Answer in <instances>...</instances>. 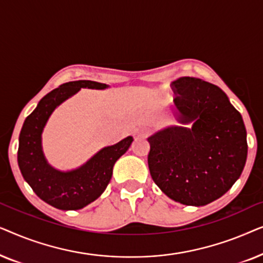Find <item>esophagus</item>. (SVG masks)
Here are the masks:
<instances>
[{
    "instance_id": "1",
    "label": "esophagus",
    "mask_w": 263,
    "mask_h": 263,
    "mask_svg": "<svg viewBox=\"0 0 263 263\" xmlns=\"http://www.w3.org/2000/svg\"><path fill=\"white\" fill-rule=\"evenodd\" d=\"M136 135L139 136V138H147V136L149 135V129L147 128H140L138 132H136Z\"/></svg>"
}]
</instances>
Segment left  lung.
I'll use <instances>...</instances> for the list:
<instances>
[{
  "mask_svg": "<svg viewBox=\"0 0 263 263\" xmlns=\"http://www.w3.org/2000/svg\"><path fill=\"white\" fill-rule=\"evenodd\" d=\"M175 118L148 139L154 183L171 200L204 206L221 197L240 177L248 156L243 118L226 93L201 79L172 82Z\"/></svg>",
  "mask_w": 263,
  "mask_h": 263,
  "instance_id": "obj_1",
  "label": "left lung"
}]
</instances>
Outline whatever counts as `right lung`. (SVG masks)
<instances>
[{
    "label": "right lung",
    "instance_id": "right-lung-1",
    "mask_svg": "<svg viewBox=\"0 0 263 263\" xmlns=\"http://www.w3.org/2000/svg\"><path fill=\"white\" fill-rule=\"evenodd\" d=\"M81 88L105 89L109 85L91 80L61 85L39 100L33 112L25 120L19 136L17 164L24 179L39 199L62 211L81 210L98 199L109 184L115 163L134 140L128 136L112 146L104 147L73 170L62 171L50 165L43 152V130L56 107Z\"/></svg>",
    "mask_w": 263,
    "mask_h": 263
}]
</instances>
